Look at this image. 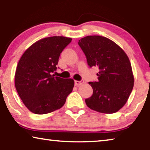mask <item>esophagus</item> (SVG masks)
I'll return each instance as SVG.
<instances>
[{
    "mask_svg": "<svg viewBox=\"0 0 150 150\" xmlns=\"http://www.w3.org/2000/svg\"><path fill=\"white\" fill-rule=\"evenodd\" d=\"M83 83V81H75V85L77 86V87L82 85Z\"/></svg>",
    "mask_w": 150,
    "mask_h": 150,
    "instance_id": "1",
    "label": "esophagus"
}]
</instances>
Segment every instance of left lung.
I'll return each mask as SVG.
<instances>
[{
    "label": "left lung",
    "instance_id": "1",
    "mask_svg": "<svg viewBox=\"0 0 150 150\" xmlns=\"http://www.w3.org/2000/svg\"><path fill=\"white\" fill-rule=\"evenodd\" d=\"M90 67H97L98 81L89 82L93 95L85 99L88 108L98 112H116L126 103L134 87V75L128 55L106 37L88 35L79 40Z\"/></svg>",
    "mask_w": 150,
    "mask_h": 150
}]
</instances>
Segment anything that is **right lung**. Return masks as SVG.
<instances>
[{"label": "right lung", "instance_id": "1", "mask_svg": "<svg viewBox=\"0 0 150 150\" xmlns=\"http://www.w3.org/2000/svg\"><path fill=\"white\" fill-rule=\"evenodd\" d=\"M71 38L52 36L40 40L25 51L15 73V87L32 112L44 115L58 110L72 92L74 80L55 77L56 65Z\"/></svg>", "mask_w": 150, "mask_h": 150}]
</instances>
